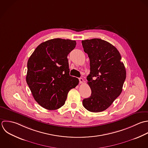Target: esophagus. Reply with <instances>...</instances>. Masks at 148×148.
Masks as SVG:
<instances>
[{"instance_id": "1", "label": "esophagus", "mask_w": 148, "mask_h": 148, "mask_svg": "<svg viewBox=\"0 0 148 148\" xmlns=\"http://www.w3.org/2000/svg\"><path fill=\"white\" fill-rule=\"evenodd\" d=\"M79 84H82L83 82H84V79L82 78H79Z\"/></svg>"}]
</instances>
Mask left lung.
<instances>
[{
    "label": "left lung",
    "instance_id": "left-lung-1",
    "mask_svg": "<svg viewBox=\"0 0 148 148\" xmlns=\"http://www.w3.org/2000/svg\"><path fill=\"white\" fill-rule=\"evenodd\" d=\"M90 59L88 84L92 93L83 100L84 107L92 112L107 109L121 95L126 77L125 65L118 50L110 42L93 38L82 41Z\"/></svg>",
    "mask_w": 148,
    "mask_h": 148
}]
</instances>
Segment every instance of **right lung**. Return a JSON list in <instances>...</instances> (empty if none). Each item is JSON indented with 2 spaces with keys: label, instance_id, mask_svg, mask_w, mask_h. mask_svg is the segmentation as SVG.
Segmentation results:
<instances>
[{
  "label": "right lung",
  "instance_id": "1",
  "mask_svg": "<svg viewBox=\"0 0 148 148\" xmlns=\"http://www.w3.org/2000/svg\"><path fill=\"white\" fill-rule=\"evenodd\" d=\"M75 45V40H49L38 45L27 61L26 82L34 100L47 110L63 106L70 90L79 83L69 74L67 59Z\"/></svg>",
  "mask_w": 148,
  "mask_h": 148
}]
</instances>
